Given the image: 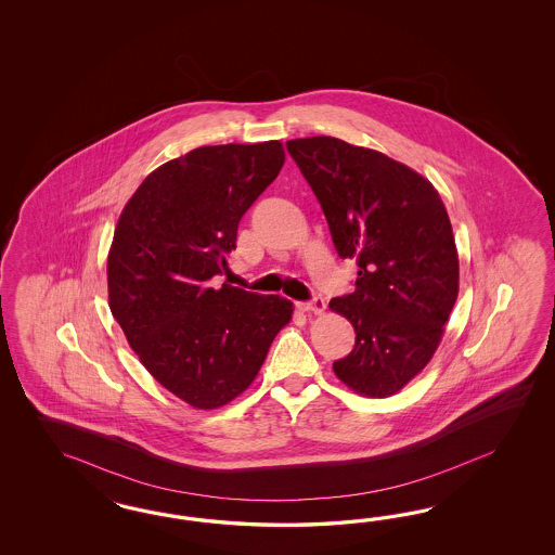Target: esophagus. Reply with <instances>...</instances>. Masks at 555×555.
<instances>
[{"label":"esophagus","instance_id":"34e87169","mask_svg":"<svg viewBox=\"0 0 555 555\" xmlns=\"http://www.w3.org/2000/svg\"><path fill=\"white\" fill-rule=\"evenodd\" d=\"M302 311H307V313H323L325 311V301L321 299V297H313L309 302H301L299 305Z\"/></svg>","mask_w":555,"mask_h":555}]
</instances>
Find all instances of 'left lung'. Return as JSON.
Instances as JSON below:
<instances>
[{"mask_svg": "<svg viewBox=\"0 0 555 555\" xmlns=\"http://www.w3.org/2000/svg\"><path fill=\"white\" fill-rule=\"evenodd\" d=\"M327 219L339 258L358 264L356 288L330 301L356 332L337 378L385 399L417 376L437 350L457 299V250L434 185L383 152L332 135L288 140Z\"/></svg>", "mask_w": 555, "mask_h": 555, "instance_id": "8db88e82", "label": "left lung"}]
</instances>
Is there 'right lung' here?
<instances>
[{
    "label": "right lung",
    "instance_id": "obj_1",
    "mask_svg": "<svg viewBox=\"0 0 555 555\" xmlns=\"http://www.w3.org/2000/svg\"><path fill=\"white\" fill-rule=\"evenodd\" d=\"M285 165L279 140L202 146L168 160L126 203L107 256L109 309L144 369L195 409L253 385L293 302L232 285L237 223Z\"/></svg>",
    "mask_w": 555,
    "mask_h": 555
}]
</instances>
